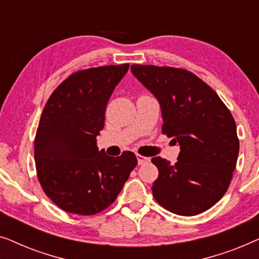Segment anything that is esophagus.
<instances>
[{
	"instance_id": "esophagus-1",
	"label": "esophagus",
	"mask_w": 259,
	"mask_h": 259,
	"mask_svg": "<svg viewBox=\"0 0 259 259\" xmlns=\"http://www.w3.org/2000/svg\"><path fill=\"white\" fill-rule=\"evenodd\" d=\"M137 159H138V164L139 165L146 164L147 161H150V158H146V157H144V155H140V154H137Z\"/></svg>"
}]
</instances>
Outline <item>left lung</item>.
Instances as JSON below:
<instances>
[{"label": "left lung", "instance_id": "1", "mask_svg": "<svg viewBox=\"0 0 259 259\" xmlns=\"http://www.w3.org/2000/svg\"><path fill=\"white\" fill-rule=\"evenodd\" d=\"M131 70L160 105L162 133L180 147L175 165L152 158L159 171L153 197L179 215L208 210L228 191L236 168L239 140L235 119L218 94L191 72L143 65Z\"/></svg>", "mask_w": 259, "mask_h": 259}]
</instances>
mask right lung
<instances>
[{
  "label": "right lung",
  "instance_id": "1",
  "mask_svg": "<svg viewBox=\"0 0 259 259\" xmlns=\"http://www.w3.org/2000/svg\"><path fill=\"white\" fill-rule=\"evenodd\" d=\"M128 68L125 63L74 73L45 106L35 165L45 193L63 211L91 215L107 208L138 164L133 152L114 158L97 146L106 106Z\"/></svg>",
  "mask_w": 259,
  "mask_h": 259
}]
</instances>
